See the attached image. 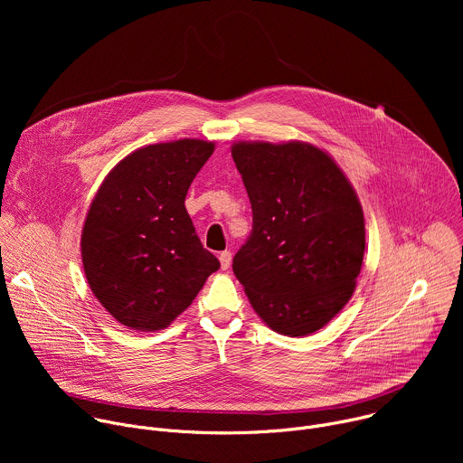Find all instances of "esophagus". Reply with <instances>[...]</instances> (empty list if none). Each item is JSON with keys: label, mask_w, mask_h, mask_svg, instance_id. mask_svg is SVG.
Masks as SVG:
<instances>
[{"label": "esophagus", "mask_w": 463, "mask_h": 463, "mask_svg": "<svg viewBox=\"0 0 463 463\" xmlns=\"http://www.w3.org/2000/svg\"><path fill=\"white\" fill-rule=\"evenodd\" d=\"M220 263H222V269L223 271H227L229 268H231V260H232V254H231V250H223V252H220Z\"/></svg>", "instance_id": "34e87169"}]
</instances>
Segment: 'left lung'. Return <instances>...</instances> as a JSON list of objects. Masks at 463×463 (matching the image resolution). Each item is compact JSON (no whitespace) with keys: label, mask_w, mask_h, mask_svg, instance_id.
I'll use <instances>...</instances> for the list:
<instances>
[{"label":"left lung","mask_w":463,"mask_h":463,"mask_svg":"<svg viewBox=\"0 0 463 463\" xmlns=\"http://www.w3.org/2000/svg\"><path fill=\"white\" fill-rule=\"evenodd\" d=\"M252 231L232 271L275 332L309 335L352 298L364 256V216L343 170L320 148L236 143Z\"/></svg>","instance_id":"left-lung-1"}]
</instances>
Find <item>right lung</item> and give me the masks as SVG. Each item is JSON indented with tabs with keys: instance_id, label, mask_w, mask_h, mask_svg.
Instances as JSON below:
<instances>
[{
	"instance_id": "add662e5",
	"label": "right lung",
	"mask_w": 463,
	"mask_h": 463,
	"mask_svg": "<svg viewBox=\"0 0 463 463\" xmlns=\"http://www.w3.org/2000/svg\"><path fill=\"white\" fill-rule=\"evenodd\" d=\"M214 143L179 139L124 157L104 179L82 229L88 284L106 311L137 332L183 313L218 258L195 234L184 197Z\"/></svg>"
}]
</instances>
